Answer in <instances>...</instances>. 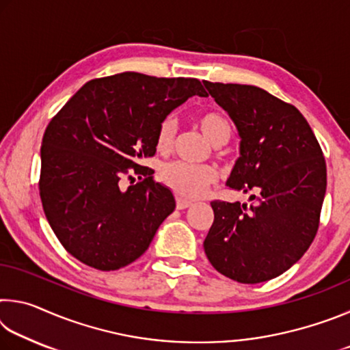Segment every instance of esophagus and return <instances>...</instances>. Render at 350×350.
I'll return each instance as SVG.
<instances>
[{
  "mask_svg": "<svg viewBox=\"0 0 350 350\" xmlns=\"http://www.w3.org/2000/svg\"><path fill=\"white\" fill-rule=\"evenodd\" d=\"M191 205H193L191 200H187V199H183V198H176L177 210H185V208H188V206H191Z\"/></svg>",
  "mask_w": 350,
  "mask_h": 350,
  "instance_id": "obj_1",
  "label": "esophagus"
}]
</instances>
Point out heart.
<instances>
[{"label": "heart", "instance_id": "obj_1", "mask_svg": "<svg viewBox=\"0 0 350 350\" xmlns=\"http://www.w3.org/2000/svg\"><path fill=\"white\" fill-rule=\"evenodd\" d=\"M198 125L211 145L221 146L232 137V125L221 112H206L198 118ZM177 122L173 116L165 117L157 129V150L168 152L174 145ZM161 179L168 188L182 198L196 199L216 182L217 173L211 167H196L183 162L167 163L161 170Z\"/></svg>", "mask_w": 350, "mask_h": 350}]
</instances>
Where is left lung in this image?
<instances>
[{"instance_id": "1", "label": "left lung", "mask_w": 350, "mask_h": 350, "mask_svg": "<svg viewBox=\"0 0 350 350\" xmlns=\"http://www.w3.org/2000/svg\"><path fill=\"white\" fill-rule=\"evenodd\" d=\"M238 128L241 156L227 180L252 204L213 200L204 241L219 273L258 284L288 270L310 247L327 185L325 161L304 116L252 85L204 81Z\"/></svg>"}]
</instances>
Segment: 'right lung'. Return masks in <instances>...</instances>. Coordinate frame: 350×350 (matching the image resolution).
<instances>
[{"label": "right lung", "instance_id": "add662e5", "mask_svg": "<svg viewBox=\"0 0 350 350\" xmlns=\"http://www.w3.org/2000/svg\"><path fill=\"white\" fill-rule=\"evenodd\" d=\"M193 96H208L198 79L122 72L88 81L49 122L40 198L58 241L80 262L102 271L134 262L174 211L173 193L139 161L156 154L159 125ZM131 174L144 179L122 190Z\"/></svg>", "mask_w": 350, "mask_h": 350}]
</instances>
